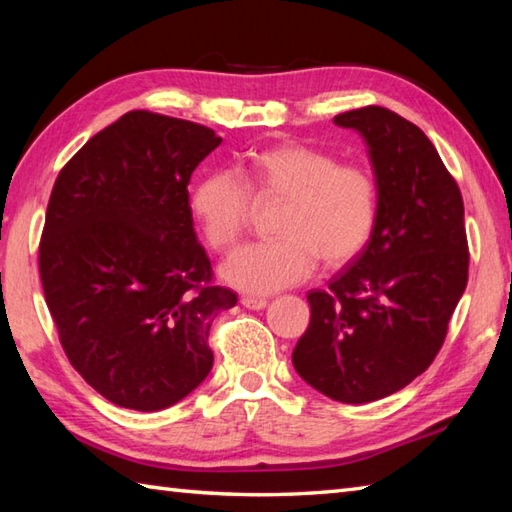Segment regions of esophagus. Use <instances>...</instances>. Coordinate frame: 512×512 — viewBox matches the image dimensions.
Wrapping results in <instances>:
<instances>
[{
  "instance_id": "1",
  "label": "esophagus",
  "mask_w": 512,
  "mask_h": 512,
  "mask_svg": "<svg viewBox=\"0 0 512 512\" xmlns=\"http://www.w3.org/2000/svg\"><path fill=\"white\" fill-rule=\"evenodd\" d=\"M239 303H242V306L248 310H264L268 301L262 297H242L239 299Z\"/></svg>"
}]
</instances>
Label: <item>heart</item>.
<instances>
[{
	"instance_id": "obj_1",
	"label": "heart",
	"mask_w": 512,
	"mask_h": 512,
	"mask_svg": "<svg viewBox=\"0 0 512 512\" xmlns=\"http://www.w3.org/2000/svg\"><path fill=\"white\" fill-rule=\"evenodd\" d=\"M235 173L215 171L191 191V211L206 244L228 250L244 233L250 193L281 198L273 242L239 248L220 275L228 286L270 295L306 279L314 262L336 268L356 257L372 237L378 191L369 171L339 165L332 154L310 145L266 147L239 162Z\"/></svg>"
}]
</instances>
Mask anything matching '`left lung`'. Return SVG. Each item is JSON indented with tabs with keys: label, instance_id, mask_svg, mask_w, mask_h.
<instances>
[{
	"label": "left lung",
	"instance_id": "8db88e82",
	"mask_svg": "<svg viewBox=\"0 0 512 512\" xmlns=\"http://www.w3.org/2000/svg\"><path fill=\"white\" fill-rule=\"evenodd\" d=\"M365 140L378 213L365 248L328 290H310V325L292 365L332 400L363 405L427 369L469 279L464 202L420 127L385 107L334 116Z\"/></svg>",
	"mask_w": 512,
	"mask_h": 512
}]
</instances>
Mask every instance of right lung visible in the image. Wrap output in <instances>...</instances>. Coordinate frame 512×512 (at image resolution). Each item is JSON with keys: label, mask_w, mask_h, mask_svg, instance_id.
<instances>
[{"label": "right lung", "mask_w": 512, "mask_h": 512, "mask_svg": "<svg viewBox=\"0 0 512 512\" xmlns=\"http://www.w3.org/2000/svg\"><path fill=\"white\" fill-rule=\"evenodd\" d=\"M213 129L127 112L59 173L39 246L46 303L72 367L118 407L160 411L209 376V330L233 290L211 286L191 173Z\"/></svg>", "instance_id": "obj_1"}]
</instances>
